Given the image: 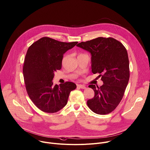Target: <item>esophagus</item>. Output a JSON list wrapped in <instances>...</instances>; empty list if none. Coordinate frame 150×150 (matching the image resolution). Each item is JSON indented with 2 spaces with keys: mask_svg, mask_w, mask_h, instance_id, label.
Wrapping results in <instances>:
<instances>
[{
  "mask_svg": "<svg viewBox=\"0 0 150 150\" xmlns=\"http://www.w3.org/2000/svg\"><path fill=\"white\" fill-rule=\"evenodd\" d=\"M77 87L79 88H81V89H85L86 88V87L85 86V85H81V84H79V85H78Z\"/></svg>",
  "mask_w": 150,
  "mask_h": 150,
  "instance_id": "obj_1",
  "label": "esophagus"
}]
</instances>
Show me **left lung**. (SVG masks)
Wrapping results in <instances>:
<instances>
[{
	"instance_id": "obj_1",
	"label": "left lung",
	"mask_w": 150,
	"mask_h": 150,
	"mask_svg": "<svg viewBox=\"0 0 150 150\" xmlns=\"http://www.w3.org/2000/svg\"><path fill=\"white\" fill-rule=\"evenodd\" d=\"M77 47L91 54V71L100 74L103 85H90L94 97L87 101L95 113L106 115L114 110L122 100L129 79V63L127 50L121 42L111 37H98L81 42Z\"/></svg>"
}]
</instances>
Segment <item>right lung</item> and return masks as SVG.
<instances>
[{
    "label": "right lung",
    "mask_w": 150,
    "mask_h": 150,
    "mask_svg": "<svg viewBox=\"0 0 150 150\" xmlns=\"http://www.w3.org/2000/svg\"><path fill=\"white\" fill-rule=\"evenodd\" d=\"M77 41L61 42L42 37L28 48L23 67L25 88L37 108L46 113H55L65 107L75 83L53 85L54 72L62 68L63 54L73 48Z\"/></svg>",
    "instance_id": "right-lung-1"
}]
</instances>
